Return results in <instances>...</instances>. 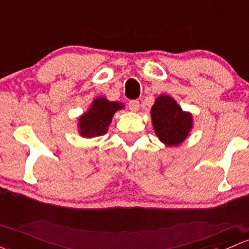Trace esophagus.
<instances>
[{"mask_svg": "<svg viewBox=\"0 0 249 249\" xmlns=\"http://www.w3.org/2000/svg\"><path fill=\"white\" fill-rule=\"evenodd\" d=\"M129 108H130V111L137 112L138 109H140V101L138 100L129 101Z\"/></svg>", "mask_w": 249, "mask_h": 249, "instance_id": "esophagus-1", "label": "esophagus"}]
</instances>
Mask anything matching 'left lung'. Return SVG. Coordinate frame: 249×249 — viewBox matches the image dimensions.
<instances>
[{
  "label": "left lung",
  "mask_w": 249,
  "mask_h": 249,
  "mask_svg": "<svg viewBox=\"0 0 249 249\" xmlns=\"http://www.w3.org/2000/svg\"><path fill=\"white\" fill-rule=\"evenodd\" d=\"M150 113L156 136L168 146L184 142L193 126L192 114L182 111L177 101L166 94L158 96Z\"/></svg>",
  "instance_id": "left-lung-1"
}]
</instances>
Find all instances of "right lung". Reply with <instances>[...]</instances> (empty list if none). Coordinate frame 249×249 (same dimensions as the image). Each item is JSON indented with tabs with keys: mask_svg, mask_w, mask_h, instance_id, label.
I'll list each match as a JSON object with an SVG mask.
<instances>
[{
	"mask_svg": "<svg viewBox=\"0 0 249 249\" xmlns=\"http://www.w3.org/2000/svg\"><path fill=\"white\" fill-rule=\"evenodd\" d=\"M124 105L117 101H108L106 98H96L90 105L89 109L78 118V129L82 137L91 138L103 136L108 131L112 117Z\"/></svg>",
	"mask_w": 249,
	"mask_h": 249,
	"instance_id": "obj_1",
	"label": "right lung"
}]
</instances>
